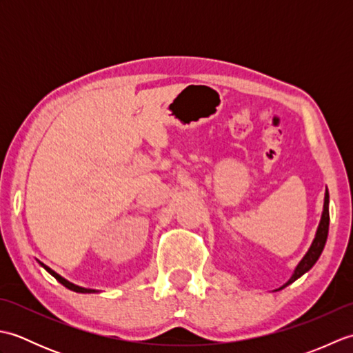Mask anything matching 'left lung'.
Wrapping results in <instances>:
<instances>
[{
	"instance_id": "1",
	"label": "left lung",
	"mask_w": 353,
	"mask_h": 353,
	"mask_svg": "<svg viewBox=\"0 0 353 353\" xmlns=\"http://www.w3.org/2000/svg\"><path fill=\"white\" fill-rule=\"evenodd\" d=\"M327 232H329V192L326 190L323 212H321V219H320L319 228H317V232H316V238H314L311 247L308 249V252H306L305 256L302 258V261L297 264L294 273H292V276L290 277L288 282L283 283L279 290H282V288L287 287V285L292 283L296 279H299V277H301L302 274H305L306 272H310L312 265L316 264L317 259L320 258L321 252H323V249H325V244H326V239H327Z\"/></svg>"
}]
</instances>
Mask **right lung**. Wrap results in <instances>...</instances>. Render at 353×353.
I'll return each mask as SVG.
<instances>
[{"label": "right lung", "instance_id": "right-lung-1", "mask_svg": "<svg viewBox=\"0 0 353 353\" xmlns=\"http://www.w3.org/2000/svg\"><path fill=\"white\" fill-rule=\"evenodd\" d=\"M39 264L45 268V270H47V272L51 274V276H54L56 277V279L59 281V282H61L62 285H63V287H66V288H68V290H71V291H76V292H97V290H91V288H83V287H79V285H76V283H72V282H70V281H66L65 279V277H62L61 274H57L56 272H54V270H51L48 265H45V264H42V262L39 261Z\"/></svg>", "mask_w": 353, "mask_h": 353}]
</instances>
